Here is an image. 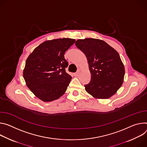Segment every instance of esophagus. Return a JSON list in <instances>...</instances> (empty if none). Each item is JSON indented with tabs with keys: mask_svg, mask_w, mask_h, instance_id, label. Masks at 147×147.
Instances as JSON below:
<instances>
[{
	"mask_svg": "<svg viewBox=\"0 0 147 147\" xmlns=\"http://www.w3.org/2000/svg\"><path fill=\"white\" fill-rule=\"evenodd\" d=\"M79 74H80V72L78 71V72H76V73L74 74V76H79Z\"/></svg>",
	"mask_w": 147,
	"mask_h": 147,
	"instance_id": "obj_1",
	"label": "esophagus"
}]
</instances>
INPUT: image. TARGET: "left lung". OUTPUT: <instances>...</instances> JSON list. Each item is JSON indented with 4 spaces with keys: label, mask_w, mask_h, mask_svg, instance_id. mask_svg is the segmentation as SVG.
<instances>
[{
    "label": "left lung",
    "mask_w": 147,
    "mask_h": 147,
    "mask_svg": "<svg viewBox=\"0 0 147 147\" xmlns=\"http://www.w3.org/2000/svg\"><path fill=\"white\" fill-rule=\"evenodd\" d=\"M76 46L85 54L91 74L85 90L94 98L109 99L121 86L124 66L119 54L105 41L96 38L79 39Z\"/></svg>",
    "instance_id": "obj_1"
}]
</instances>
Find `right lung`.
I'll return each instance as SVG.
<instances>
[{"label": "right lung", "mask_w": 147, "mask_h": 147, "mask_svg": "<svg viewBox=\"0 0 147 147\" xmlns=\"http://www.w3.org/2000/svg\"><path fill=\"white\" fill-rule=\"evenodd\" d=\"M75 42L68 38L45 41L27 58L23 78L27 86L42 101L57 100L66 92L72 77L65 71L68 62L64 54Z\"/></svg>", "instance_id": "right-lung-1"}]
</instances>
